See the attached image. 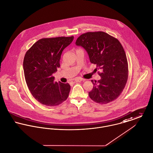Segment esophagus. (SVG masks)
I'll list each match as a JSON object with an SVG mask.
<instances>
[{
	"instance_id": "1",
	"label": "esophagus",
	"mask_w": 153,
	"mask_h": 153,
	"mask_svg": "<svg viewBox=\"0 0 153 153\" xmlns=\"http://www.w3.org/2000/svg\"><path fill=\"white\" fill-rule=\"evenodd\" d=\"M85 79H82V78H75V81L76 82H80L81 81H84Z\"/></svg>"
}]
</instances>
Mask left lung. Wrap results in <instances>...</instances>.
<instances>
[{
	"instance_id": "1",
	"label": "left lung",
	"mask_w": 153,
	"mask_h": 153,
	"mask_svg": "<svg viewBox=\"0 0 153 153\" xmlns=\"http://www.w3.org/2000/svg\"><path fill=\"white\" fill-rule=\"evenodd\" d=\"M75 44L86 50L90 62L100 71L101 79L91 81L93 88L89 92L90 98L101 104L116 100L128 76L126 54L120 41L104 32H89L79 36Z\"/></svg>"
}]
</instances>
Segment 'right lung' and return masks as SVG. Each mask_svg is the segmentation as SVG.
I'll list each match as a JSON object with an SVG mask.
<instances>
[{
    "instance_id": "right-lung-1",
    "label": "right lung",
    "mask_w": 153,
    "mask_h": 153,
    "mask_svg": "<svg viewBox=\"0 0 153 153\" xmlns=\"http://www.w3.org/2000/svg\"><path fill=\"white\" fill-rule=\"evenodd\" d=\"M74 40V36L42 38L26 52L23 71L26 84L33 97L50 107L61 104L68 97V83L54 81L53 74L60 66L62 51Z\"/></svg>"
}]
</instances>
